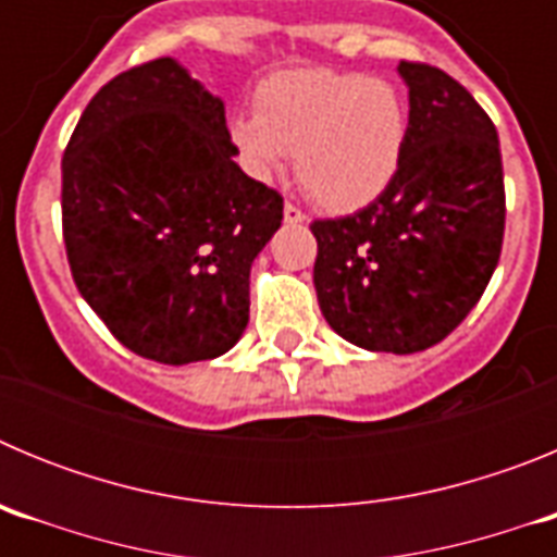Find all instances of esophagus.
Listing matches in <instances>:
<instances>
[{
  "mask_svg": "<svg viewBox=\"0 0 557 557\" xmlns=\"http://www.w3.org/2000/svg\"><path fill=\"white\" fill-rule=\"evenodd\" d=\"M304 220H307V214H304V211L298 209V206L284 203V223H287V225H298V223H304Z\"/></svg>",
  "mask_w": 557,
  "mask_h": 557,
  "instance_id": "esophagus-1",
  "label": "esophagus"
}]
</instances>
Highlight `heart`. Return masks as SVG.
<instances>
[{"instance_id": "1", "label": "heart", "mask_w": 557, "mask_h": 557, "mask_svg": "<svg viewBox=\"0 0 557 557\" xmlns=\"http://www.w3.org/2000/svg\"><path fill=\"white\" fill-rule=\"evenodd\" d=\"M256 113L231 122V141L259 181H273L295 156V175L329 211H357L393 184L410 136L405 91L382 77L334 69L270 75Z\"/></svg>"}]
</instances>
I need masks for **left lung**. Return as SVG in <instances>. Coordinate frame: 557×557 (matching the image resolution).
<instances>
[{"label": "left lung", "instance_id": "1", "mask_svg": "<svg viewBox=\"0 0 557 557\" xmlns=\"http://www.w3.org/2000/svg\"><path fill=\"white\" fill-rule=\"evenodd\" d=\"M410 136L396 178L348 218L314 220L323 318L368 351L416 354L455 332L488 287L505 236L499 136L446 72L398 63Z\"/></svg>", "mask_w": 557, "mask_h": 557}]
</instances>
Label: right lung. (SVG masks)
I'll return each instance as SVG.
<instances>
[{
  "label": "right lung",
  "instance_id": "obj_1",
  "mask_svg": "<svg viewBox=\"0 0 557 557\" xmlns=\"http://www.w3.org/2000/svg\"><path fill=\"white\" fill-rule=\"evenodd\" d=\"M225 106L175 58L100 88L63 152V243L86 304L164 366L214 359L248 326L250 264L282 195L234 161Z\"/></svg>",
  "mask_w": 557,
  "mask_h": 557
}]
</instances>
